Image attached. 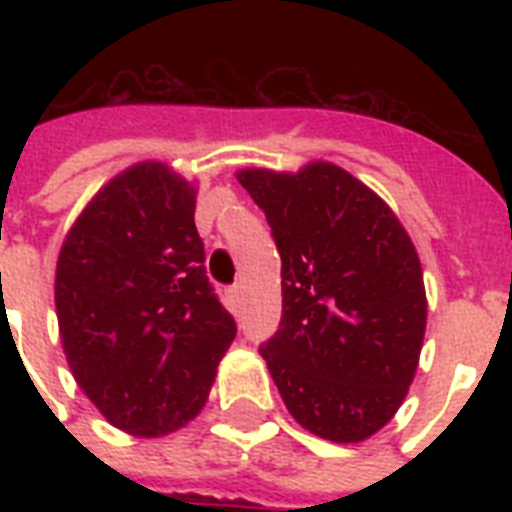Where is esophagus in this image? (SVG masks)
<instances>
[{"instance_id": "esophagus-1", "label": "esophagus", "mask_w": 512, "mask_h": 512, "mask_svg": "<svg viewBox=\"0 0 512 512\" xmlns=\"http://www.w3.org/2000/svg\"><path fill=\"white\" fill-rule=\"evenodd\" d=\"M225 303H228V308H231V311H239V308H241L239 287H231L228 292H225Z\"/></svg>"}]
</instances>
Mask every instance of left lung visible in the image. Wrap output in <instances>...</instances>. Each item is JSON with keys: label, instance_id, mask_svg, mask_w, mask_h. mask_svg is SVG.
I'll use <instances>...</instances> for the list:
<instances>
[{"label": "left lung", "instance_id": "left-lung-1", "mask_svg": "<svg viewBox=\"0 0 512 512\" xmlns=\"http://www.w3.org/2000/svg\"><path fill=\"white\" fill-rule=\"evenodd\" d=\"M281 255V327L260 356L308 433L361 444L404 404L420 364L428 297L396 212L332 162L236 172Z\"/></svg>", "mask_w": 512, "mask_h": 512}]
</instances>
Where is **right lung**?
Masks as SVG:
<instances>
[{"label":"right lung","mask_w":512,"mask_h":512,"mask_svg":"<svg viewBox=\"0 0 512 512\" xmlns=\"http://www.w3.org/2000/svg\"><path fill=\"white\" fill-rule=\"evenodd\" d=\"M193 212L196 183L148 159L111 177L60 247L55 313L68 369L130 436L188 425L236 337L209 287Z\"/></svg>","instance_id":"1"}]
</instances>
